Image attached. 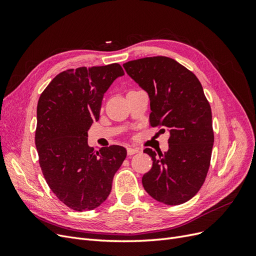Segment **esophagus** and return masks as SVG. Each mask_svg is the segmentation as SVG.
<instances>
[{
  "label": "esophagus",
  "instance_id": "esophagus-1",
  "mask_svg": "<svg viewBox=\"0 0 256 256\" xmlns=\"http://www.w3.org/2000/svg\"><path fill=\"white\" fill-rule=\"evenodd\" d=\"M138 150V147H134V146H128L127 147V154H128V156H131V154H136Z\"/></svg>",
  "mask_w": 256,
  "mask_h": 256
}]
</instances>
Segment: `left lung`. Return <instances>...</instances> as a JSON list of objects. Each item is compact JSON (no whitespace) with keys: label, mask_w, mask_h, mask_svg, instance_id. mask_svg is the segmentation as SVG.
I'll return each instance as SVG.
<instances>
[{"label":"left lung","mask_w":256,"mask_h":256,"mask_svg":"<svg viewBox=\"0 0 256 256\" xmlns=\"http://www.w3.org/2000/svg\"><path fill=\"white\" fill-rule=\"evenodd\" d=\"M150 97L152 127L168 130L164 154L145 148L152 168L142 177L145 191L160 203L180 205L202 187L214 146L212 109L196 74L166 56L144 58L122 65Z\"/></svg>","instance_id":"obj_1"}]
</instances>
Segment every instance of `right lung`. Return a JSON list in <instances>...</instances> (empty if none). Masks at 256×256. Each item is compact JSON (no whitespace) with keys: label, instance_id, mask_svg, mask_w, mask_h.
<instances>
[{"label":"right lung","instance_id":"add662e5","mask_svg":"<svg viewBox=\"0 0 256 256\" xmlns=\"http://www.w3.org/2000/svg\"><path fill=\"white\" fill-rule=\"evenodd\" d=\"M124 74L120 64L68 69L38 100L35 144L44 180L56 198L76 212L102 205L127 156L111 145L94 152L88 131L99 120L104 92Z\"/></svg>","mask_w":256,"mask_h":256}]
</instances>
